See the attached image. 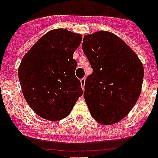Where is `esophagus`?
Wrapping results in <instances>:
<instances>
[{
    "instance_id": "esophagus-1",
    "label": "esophagus",
    "mask_w": 158,
    "mask_h": 158,
    "mask_svg": "<svg viewBox=\"0 0 158 158\" xmlns=\"http://www.w3.org/2000/svg\"><path fill=\"white\" fill-rule=\"evenodd\" d=\"M85 78H83V79H80V83H81V87L83 88V90H84V85H85Z\"/></svg>"
}]
</instances>
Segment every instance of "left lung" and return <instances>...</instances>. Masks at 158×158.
<instances>
[{"label": "left lung", "instance_id": "8db88e82", "mask_svg": "<svg viewBox=\"0 0 158 158\" xmlns=\"http://www.w3.org/2000/svg\"><path fill=\"white\" fill-rule=\"evenodd\" d=\"M82 47L93 69L84 86V99L91 116L104 125L116 124L129 113L140 96L142 63L111 32L87 34Z\"/></svg>", "mask_w": 158, "mask_h": 158}]
</instances>
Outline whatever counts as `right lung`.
<instances>
[{"label":"right lung","mask_w":158,"mask_h":158,"mask_svg":"<svg viewBox=\"0 0 158 158\" xmlns=\"http://www.w3.org/2000/svg\"><path fill=\"white\" fill-rule=\"evenodd\" d=\"M82 35L66 29L47 32L25 54L18 68L24 98L37 115L51 121L64 119L83 95L75 75L73 54Z\"/></svg>","instance_id":"add662e5"}]
</instances>
